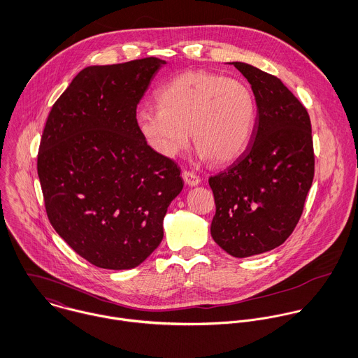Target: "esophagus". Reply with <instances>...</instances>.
I'll list each match as a JSON object with an SVG mask.
<instances>
[{"instance_id":"esophagus-1","label":"esophagus","mask_w":358,"mask_h":358,"mask_svg":"<svg viewBox=\"0 0 358 358\" xmlns=\"http://www.w3.org/2000/svg\"><path fill=\"white\" fill-rule=\"evenodd\" d=\"M182 178L191 187H195V185H198L201 182V177L198 174H195L192 171H187V170L182 171Z\"/></svg>"}]
</instances>
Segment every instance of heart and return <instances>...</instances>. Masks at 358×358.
Listing matches in <instances>:
<instances>
[{"label": "heart", "mask_w": 358, "mask_h": 358, "mask_svg": "<svg viewBox=\"0 0 358 358\" xmlns=\"http://www.w3.org/2000/svg\"><path fill=\"white\" fill-rule=\"evenodd\" d=\"M159 108L143 105L136 126L148 146L173 159L189 143V131L202 159L217 164L236 159L250 140L256 106L249 87L206 71L184 72L156 95Z\"/></svg>", "instance_id": "heart-1"}]
</instances>
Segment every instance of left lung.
<instances>
[{
  "instance_id": "obj_1",
  "label": "left lung",
  "mask_w": 358,
  "mask_h": 358,
  "mask_svg": "<svg viewBox=\"0 0 358 358\" xmlns=\"http://www.w3.org/2000/svg\"><path fill=\"white\" fill-rule=\"evenodd\" d=\"M252 85L257 117L245 152L212 176L215 215L210 232L234 257L282 245L296 228L314 178L310 116L285 84L252 65L234 62Z\"/></svg>"
}]
</instances>
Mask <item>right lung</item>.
I'll return each instance as SVG.
<instances>
[{
    "label": "right lung",
    "mask_w": 358,
    "mask_h": 358,
    "mask_svg": "<svg viewBox=\"0 0 358 358\" xmlns=\"http://www.w3.org/2000/svg\"><path fill=\"white\" fill-rule=\"evenodd\" d=\"M155 57L88 66L54 103L37 156L45 212L54 229L91 264L127 270L163 239V217L184 184L173 159L155 153L136 110Z\"/></svg>",
    "instance_id": "obj_1"
}]
</instances>
